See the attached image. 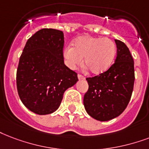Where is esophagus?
Segmentation results:
<instances>
[{
    "mask_svg": "<svg viewBox=\"0 0 149 149\" xmlns=\"http://www.w3.org/2000/svg\"><path fill=\"white\" fill-rule=\"evenodd\" d=\"M77 77H78V79H85V77H84V76H82V75H80V74H78Z\"/></svg>",
    "mask_w": 149,
    "mask_h": 149,
    "instance_id": "obj_1",
    "label": "esophagus"
}]
</instances>
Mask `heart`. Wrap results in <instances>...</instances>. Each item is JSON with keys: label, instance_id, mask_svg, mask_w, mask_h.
<instances>
[{"label": "heart", "instance_id": "heart-1", "mask_svg": "<svg viewBox=\"0 0 149 149\" xmlns=\"http://www.w3.org/2000/svg\"><path fill=\"white\" fill-rule=\"evenodd\" d=\"M116 50L115 43L109 38L84 36L77 38L72 47H67L63 55L70 68L79 66L84 58L85 68L91 74L100 75L111 67Z\"/></svg>", "mask_w": 149, "mask_h": 149}]
</instances>
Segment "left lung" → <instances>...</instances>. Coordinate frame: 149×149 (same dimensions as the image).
<instances>
[{"label":"left lung","instance_id":"left-lung-1","mask_svg":"<svg viewBox=\"0 0 149 149\" xmlns=\"http://www.w3.org/2000/svg\"><path fill=\"white\" fill-rule=\"evenodd\" d=\"M117 54L115 63L102 74L87 78L88 91L84 105L88 115L99 121L117 117L130 102L134 84V62L129 48L115 40Z\"/></svg>","mask_w":149,"mask_h":149}]
</instances>
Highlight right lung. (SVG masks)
I'll use <instances>...</instances> for the list:
<instances>
[{
	"label": "right lung",
	"instance_id": "add662e5",
	"mask_svg": "<svg viewBox=\"0 0 149 149\" xmlns=\"http://www.w3.org/2000/svg\"><path fill=\"white\" fill-rule=\"evenodd\" d=\"M63 46L62 31L42 29L27 40L20 56L18 94L23 105L36 114L56 111L65 91L78 81L77 72L64 64Z\"/></svg>",
	"mask_w": 149,
	"mask_h": 149
}]
</instances>
